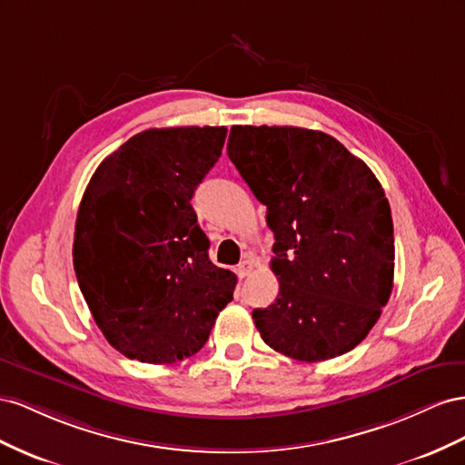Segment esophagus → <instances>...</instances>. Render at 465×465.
Masks as SVG:
<instances>
[{
	"mask_svg": "<svg viewBox=\"0 0 465 465\" xmlns=\"http://www.w3.org/2000/svg\"><path fill=\"white\" fill-rule=\"evenodd\" d=\"M251 271H253V261H251V259L242 261L240 264H237V269H235V272H237V276H240V278H247L251 274Z\"/></svg>",
	"mask_w": 465,
	"mask_h": 465,
	"instance_id": "esophagus-1",
	"label": "esophagus"
}]
</instances>
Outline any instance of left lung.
Wrapping results in <instances>:
<instances>
[{"label": "left lung", "mask_w": 465, "mask_h": 465, "mask_svg": "<svg viewBox=\"0 0 465 465\" xmlns=\"http://www.w3.org/2000/svg\"><path fill=\"white\" fill-rule=\"evenodd\" d=\"M228 155L274 233L278 298L253 310L262 341L303 362L352 351L393 288V222L380 181L320 130L232 126Z\"/></svg>", "instance_id": "8db88e82"}]
</instances>
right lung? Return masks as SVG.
Returning a JSON list of instances; mask_svg holds the SVG:
<instances>
[{
    "label": "right lung",
    "instance_id": "add662e5",
    "mask_svg": "<svg viewBox=\"0 0 465 465\" xmlns=\"http://www.w3.org/2000/svg\"><path fill=\"white\" fill-rule=\"evenodd\" d=\"M225 126L150 128L93 173L77 210L74 269L93 320L126 358L173 364L204 347L237 278L208 259L191 206Z\"/></svg>",
    "mask_w": 465,
    "mask_h": 465
}]
</instances>
